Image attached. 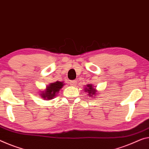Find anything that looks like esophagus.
<instances>
[{"label": "esophagus", "mask_w": 149, "mask_h": 149, "mask_svg": "<svg viewBox=\"0 0 149 149\" xmlns=\"http://www.w3.org/2000/svg\"><path fill=\"white\" fill-rule=\"evenodd\" d=\"M70 84L71 86H76L77 85V81H71L70 82Z\"/></svg>", "instance_id": "obj_1"}]
</instances>
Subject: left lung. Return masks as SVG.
I'll use <instances>...</instances> for the list:
<instances>
[{"instance_id":"left-lung-1","label":"left lung","mask_w":149,"mask_h":149,"mask_svg":"<svg viewBox=\"0 0 149 149\" xmlns=\"http://www.w3.org/2000/svg\"><path fill=\"white\" fill-rule=\"evenodd\" d=\"M84 90L88 92V95H92L91 96H93V95H95L96 91H97L95 90V88H94L93 87V85H91V84H86V87L84 88Z\"/></svg>"}]
</instances>
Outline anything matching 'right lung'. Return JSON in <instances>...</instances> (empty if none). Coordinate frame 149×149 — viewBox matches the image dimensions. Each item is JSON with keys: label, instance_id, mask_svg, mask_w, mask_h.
I'll list each match as a JSON object with an SVG mask.
<instances>
[{"label": "right lung", "instance_id": "add662e5", "mask_svg": "<svg viewBox=\"0 0 149 149\" xmlns=\"http://www.w3.org/2000/svg\"><path fill=\"white\" fill-rule=\"evenodd\" d=\"M64 85L63 82L56 81L53 83L50 84L49 86H47L46 91L43 92V93H41V96L42 97L46 99H52L56 96V94L58 92L59 90L63 87Z\"/></svg>", "mask_w": 149, "mask_h": 149}]
</instances>
